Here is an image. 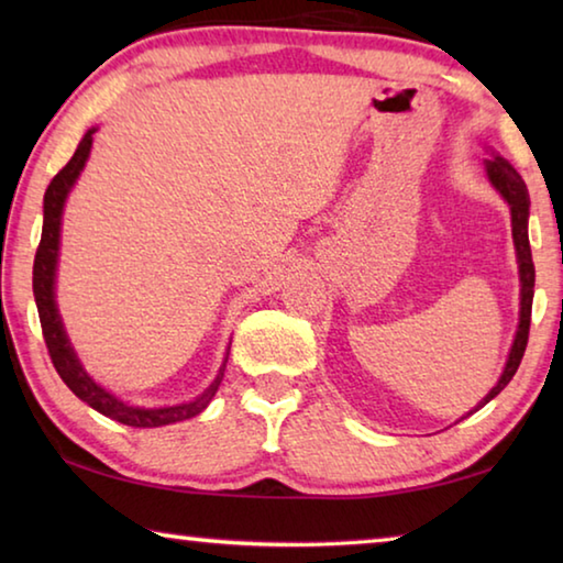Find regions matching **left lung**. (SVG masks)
I'll return each mask as SVG.
<instances>
[{
    "label": "left lung",
    "mask_w": 563,
    "mask_h": 563,
    "mask_svg": "<svg viewBox=\"0 0 563 563\" xmlns=\"http://www.w3.org/2000/svg\"><path fill=\"white\" fill-rule=\"evenodd\" d=\"M484 170H487L489 184L499 190V196L507 201L509 213H511V238H514V251H517V263H519V328L517 335H514L507 365L501 369V377L497 385L489 389V395L482 399L479 405L466 412V417L474 415L476 409H482L489 399L497 397L504 387L511 383V377L517 375L519 362L523 357V350H527L529 340V325H531V300H533V261H531V247H529V190L523 184L521 176L517 174L507 158L499 154H492L484 158ZM464 419V417H462Z\"/></svg>",
    "instance_id": "left-lung-1"
}]
</instances>
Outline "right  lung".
<instances>
[{"mask_svg":"<svg viewBox=\"0 0 563 563\" xmlns=\"http://www.w3.org/2000/svg\"><path fill=\"white\" fill-rule=\"evenodd\" d=\"M97 131H99L97 126H91L87 133H84V139L79 141V146H76L71 161L52 178V184L44 194V225H42V241H40V247H36V258H34L32 288H34L36 310H40V322H42L46 347H49V355H52L56 373H59L66 387H69L71 393L81 399V402H87L103 417L117 419V422L129 424V427H164V424L184 422V419L201 415L203 409L211 405V399L218 393V385H221V379H223L228 350L231 347L225 350L223 365H221V369H218V375L213 377V383L208 385L198 397L188 399V402L168 405V407H139V405H131V402H126V399H121L113 393H109L107 387H101L97 379H93L87 369H84L81 360L74 352L71 340L64 330L59 308H56L54 288H56V265H59L64 206H66V198H69V194H71L74 184H76V178L81 176L84 166H87L89 154H91V144H93V133Z\"/></svg>","mask_w":563,"mask_h":563,"instance_id":"right-lung-1","label":"right lung"}]
</instances>
